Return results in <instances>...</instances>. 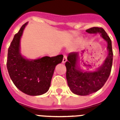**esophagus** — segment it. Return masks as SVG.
I'll return each mask as SVG.
<instances>
[{
	"label": "esophagus",
	"instance_id": "1",
	"mask_svg": "<svg viewBox=\"0 0 120 120\" xmlns=\"http://www.w3.org/2000/svg\"><path fill=\"white\" fill-rule=\"evenodd\" d=\"M67 61V55L65 53L64 54V58L63 60H62V63H65L66 61Z\"/></svg>",
	"mask_w": 120,
	"mask_h": 120
}]
</instances>
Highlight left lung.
<instances>
[{"label":"left lung","mask_w":120,"mask_h":120,"mask_svg":"<svg viewBox=\"0 0 120 120\" xmlns=\"http://www.w3.org/2000/svg\"><path fill=\"white\" fill-rule=\"evenodd\" d=\"M90 34L100 33L101 37L108 43V56L102 65L94 72H83L77 69V52H71L65 62L66 78L68 85L74 94L87 96L101 88L108 80L111 71L113 60L112 42L109 37L102 27H93L86 30Z\"/></svg>","instance_id":"obj_1"}]
</instances>
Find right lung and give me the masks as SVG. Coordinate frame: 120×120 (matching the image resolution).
<instances>
[{
    "label": "right lung",
    "instance_id": "add662e5",
    "mask_svg": "<svg viewBox=\"0 0 120 120\" xmlns=\"http://www.w3.org/2000/svg\"><path fill=\"white\" fill-rule=\"evenodd\" d=\"M27 24L24 23L14 37L8 48L6 66L11 79L19 90L29 96H39L49 89L55 67L62 62L63 55L30 61L23 58L20 53V40Z\"/></svg>",
    "mask_w": 120,
    "mask_h": 120
}]
</instances>
